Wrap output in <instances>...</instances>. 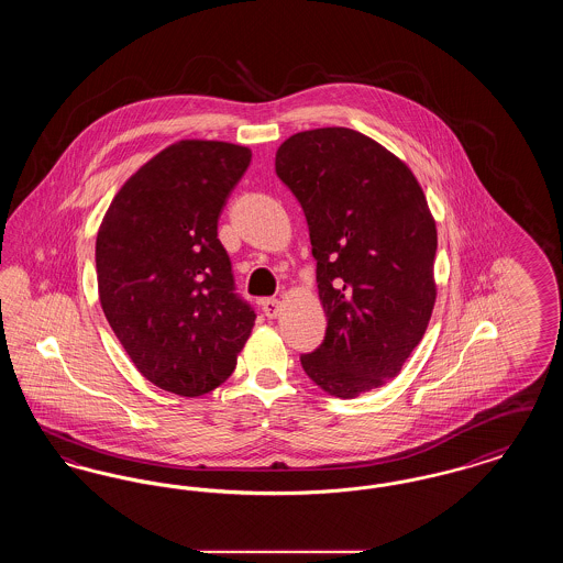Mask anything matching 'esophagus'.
<instances>
[{
    "mask_svg": "<svg viewBox=\"0 0 563 563\" xmlns=\"http://www.w3.org/2000/svg\"><path fill=\"white\" fill-rule=\"evenodd\" d=\"M262 310L268 319H276L280 312V301L278 299H262Z\"/></svg>",
    "mask_w": 563,
    "mask_h": 563,
    "instance_id": "obj_1",
    "label": "esophagus"
}]
</instances>
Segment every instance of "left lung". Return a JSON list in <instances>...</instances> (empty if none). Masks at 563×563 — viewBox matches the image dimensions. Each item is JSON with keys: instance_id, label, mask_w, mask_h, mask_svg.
Listing matches in <instances>:
<instances>
[{"instance_id": "1", "label": "left lung", "mask_w": 563, "mask_h": 563, "mask_svg": "<svg viewBox=\"0 0 563 563\" xmlns=\"http://www.w3.org/2000/svg\"><path fill=\"white\" fill-rule=\"evenodd\" d=\"M276 175L306 214L327 331L301 367L333 397L386 384L427 331L437 287V228L397 156L333 126L289 136Z\"/></svg>"}]
</instances>
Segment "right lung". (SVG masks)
Returning <instances> with one entry per match:
<instances>
[{
    "mask_svg": "<svg viewBox=\"0 0 563 563\" xmlns=\"http://www.w3.org/2000/svg\"><path fill=\"white\" fill-rule=\"evenodd\" d=\"M251 150L179 141L115 194L97 234L99 297L134 367L162 390L200 397L223 384L255 310L236 294L217 239Z\"/></svg>",
    "mask_w": 563,
    "mask_h": 563,
    "instance_id": "1",
    "label": "right lung"
}]
</instances>
